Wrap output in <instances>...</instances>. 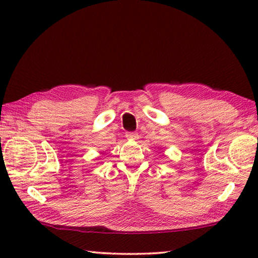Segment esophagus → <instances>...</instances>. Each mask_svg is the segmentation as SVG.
Returning <instances> with one entry per match:
<instances>
[{
    "instance_id": "obj_1",
    "label": "esophagus",
    "mask_w": 258,
    "mask_h": 258,
    "mask_svg": "<svg viewBox=\"0 0 258 258\" xmlns=\"http://www.w3.org/2000/svg\"><path fill=\"white\" fill-rule=\"evenodd\" d=\"M126 138H127V140H138L139 135L134 132H128L126 133Z\"/></svg>"
}]
</instances>
